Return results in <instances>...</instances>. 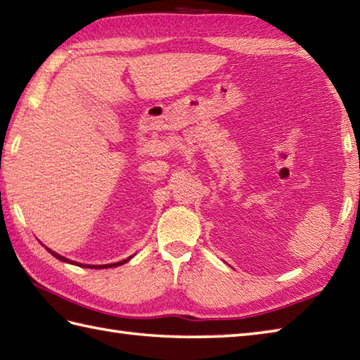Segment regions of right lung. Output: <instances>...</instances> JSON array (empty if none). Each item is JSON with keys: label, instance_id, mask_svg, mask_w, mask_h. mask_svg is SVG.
I'll return each mask as SVG.
<instances>
[{"label": "right lung", "instance_id": "right-lung-1", "mask_svg": "<svg viewBox=\"0 0 360 360\" xmlns=\"http://www.w3.org/2000/svg\"><path fill=\"white\" fill-rule=\"evenodd\" d=\"M48 250V248H46ZM49 252H51V255L56 257V259H59V260H62V262H68V264H73V265H79V266H86V269H110V266H117V265H123L124 262H128V260L132 257H128V259H124V260H122V262H117V264H108V265H84V264H76V262H73V260H68V259H65V257H62L60 255H58V252H54V251H51V250H48Z\"/></svg>", "mask_w": 360, "mask_h": 360}]
</instances>
